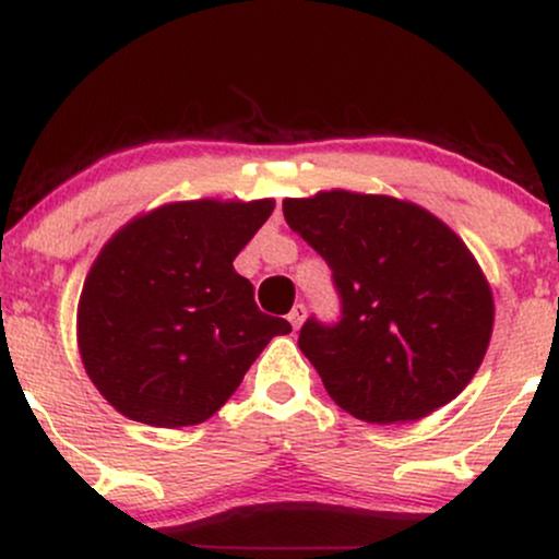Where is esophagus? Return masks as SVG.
<instances>
[{
  "label": "esophagus",
  "instance_id": "obj_1",
  "mask_svg": "<svg viewBox=\"0 0 559 559\" xmlns=\"http://www.w3.org/2000/svg\"><path fill=\"white\" fill-rule=\"evenodd\" d=\"M305 318H307V307L305 305H294L292 312H288V323H292L294 329H299V325L305 323Z\"/></svg>",
  "mask_w": 559,
  "mask_h": 559
}]
</instances>
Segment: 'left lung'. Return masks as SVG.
<instances>
[{"mask_svg":"<svg viewBox=\"0 0 559 559\" xmlns=\"http://www.w3.org/2000/svg\"><path fill=\"white\" fill-rule=\"evenodd\" d=\"M284 217L338 294L336 320L312 316L299 331L338 407L391 426L426 418L471 383L491 338V288L439 217L352 191L286 199Z\"/></svg>","mask_w":559,"mask_h":559,"instance_id":"8db88e82","label":"left lung"}]
</instances>
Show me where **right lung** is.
<instances>
[{
    "mask_svg": "<svg viewBox=\"0 0 559 559\" xmlns=\"http://www.w3.org/2000/svg\"><path fill=\"white\" fill-rule=\"evenodd\" d=\"M273 213L260 202H176L128 223L96 258L79 305L81 360L126 418L197 426L292 325L260 312L236 254Z\"/></svg>",
    "mask_w": 559,
    "mask_h": 559,
    "instance_id": "add662e5",
    "label": "right lung"
}]
</instances>
